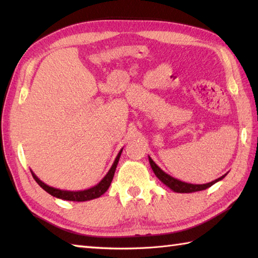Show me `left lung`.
Returning <instances> with one entry per match:
<instances>
[{"label":"left lung","mask_w":258,"mask_h":258,"mask_svg":"<svg viewBox=\"0 0 258 258\" xmlns=\"http://www.w3.org/2000/svg\"><path fill=\"white\" fill-rule=\"evenodd\" d=\"M149 163H150L152 171H154V173H155V175L158 177L166 186H168L169 189L173 190L174 192H178V194H191V192H197V191L205 190V189H207V187L212 186L213 184H215L216 182L223 180V178L226 176V174H224V175H222L221 177L216 178L215 181L206 183V184H192V183H186V182L177 180V178L171 176L169 174L165 173L163 169H161L159 166L150 158V157H149Z\"/></svg>","instance_id":"obj_1"}]
</instances>
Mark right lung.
Instances as JSON below:
<instances>
[{"instance_id": "right-lung-1", "label": "right lung", "mask_w": 258, "mask_h": 258, "mask_svg": "<svg viewBox=\"0 0 258 258\" xmlns=\"http://www.w3.org/2000/svg\"><path fill=\"white\" fill-rule=\"evenodd\" d=\"M121 151H123V149H120V151L118 152V155H117V157L115 158V161H113V164L111 165L110 169H109L108 173L106 174V176H104L97 185H94L86 190L68 191V190L55 189V187L47 185L44 182H42L40 178L35 175V173L32 171V169H30V172H32L34 180L38 183V185H40L43 190H45L47 194L53 196V197L62 199V200H69V202H87V200H92V199L101 197L104 192L108 190V187L110 186V183L112 181L113 175H115V171H116L117 164H118Z\"/></svg>"}]
</instances>
